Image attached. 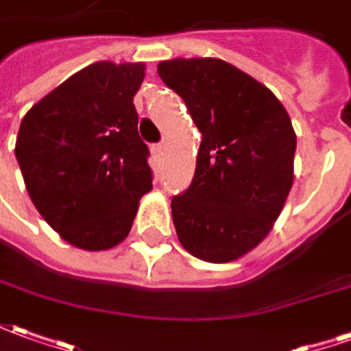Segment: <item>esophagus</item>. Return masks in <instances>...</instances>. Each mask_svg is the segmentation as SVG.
<instances>
[{
  "mask_svg": "<svg viewBox=\"0 0 351 351\" xmlns=\"http://www.w3.org/2000/svg\"><path fill=\"white\" fill-rule=\"evenodd\" d=\"M150 152H152L154 158H160V154L163 152V143H154V145H150Z\"/></svg>",
  "mask_w": 351,
  "mask_h": 351,
  "instance_id": "34e87169",
  "label": "esophagus"
}]
</instances>
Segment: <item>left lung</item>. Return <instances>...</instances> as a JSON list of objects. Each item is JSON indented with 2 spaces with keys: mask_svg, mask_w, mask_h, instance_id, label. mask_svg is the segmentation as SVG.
Listing matches in <instances>:
<instances>
[{
  "mask_svg": "<svg viewBox=\"0 0 351 351\" xmlns=\"http://www.w3.org/2000/svg\"><path fill=\"white\" fill-rule=\"evenodd\" d=\"M201 131L190 188L171 201L178 241L191 256L228 263L263 241L293 184L297 137L276 95L216 58L158 65Z\"/></svg>",
  "mask_w": 351,
  "mask_h": 351,
  "instance_id": "8db88e82",
  "label": "left lung"
}]
</instances>
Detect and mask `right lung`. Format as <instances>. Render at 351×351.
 <instances>
[{
	"mask_svg": "<svg viewBox=\"0 0 351 351\" xmlns=\"http://www.w3.org/2000/svg\"><path fill=\"white\" fill-rule=\"evenodd\" d=\"M143 79L145 64L88 65L20 123L14 154L27 193L50 228L82 250L122 243L138 199L152 190L133 105Z\"/></svg>",
	"mask_w": 351,
	"mask_h": 351,
	"instance_id": "add662e5",
	"label": "right lung"
}]
</instances>
